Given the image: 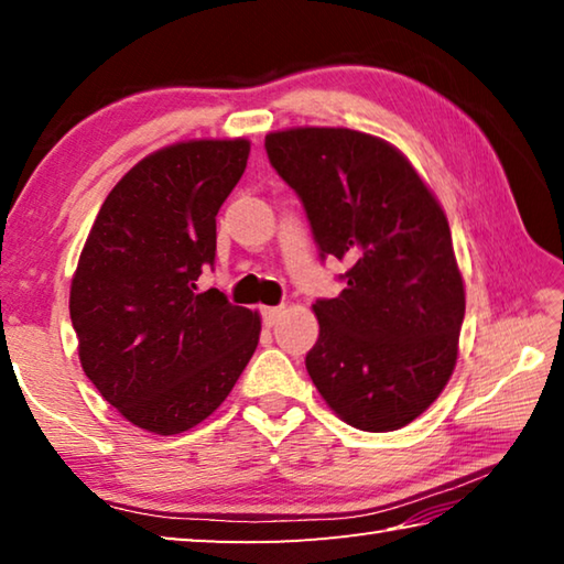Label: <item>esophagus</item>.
<instances>
[{
	"mask_svg": "<svg viewBox=\"0 0 564 564\" xmlns=\"http://www.w3.org/2000/svg\"><path fill=\"white\" fill-rule=\"evenodd\" d=\"M283 316V305H273V308H261V318L265 328H273L275 323L281 321Z\"/></svg>",
	"mask_w": 564,
	"mask_h": 564,
	"instance_id": "1",
	"label": "esophagus"
}]
</instances>
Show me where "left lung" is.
<instances>
[{
	"label": "left lung",
	"instance_id": "obj_1",
	"mask_svg": "<svg viewBox=\"0 0 564 564\" xmlns=\"http://www.w3.org/2000/svg\"><path fill=\"white\" fill-rule=\"evenodd\" d=\"M265 154L311 224L321 261H346L338 299H318L305 370L346 423L408 425L453 376L465 316L451 226L410 161L350 129H289Z\"/></svg>",
	"mask_w": 564,
	"mask_h": 564
}]
</instances>
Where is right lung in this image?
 <instances>
[{"label":"right lung","instance_id":"add662e5","mask_svg":"<svg viewBox=\"0 0 564 564\" xmlns=\"http://www.w3.org/2000/svg\"><path fill=\"white\" fill-rule=\"evenodd\" d=\"M248 151L246 139H208L147 156L111 188L84 243L69 295L82 368L149 433L206 420L259 346V313L196 289Z\"/></svg>","mask_w":564,"mask_h":564}]
</instances>
